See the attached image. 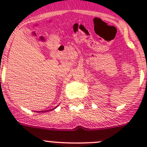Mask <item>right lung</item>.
<instances>
[{"label":"right lung","mask_w":147,"mask_h":147,"mask_svg":"<svg viewBox=\"0 0 147 147\" xmlns=\"http://www.w3.org/2000/svg\"><path fill=\"white\" fill-rule=\"evenodd\" d=\"M55 108H56V107H55Z\"/></svg>","instance_id":"right-lung-1"}]
</instances>
